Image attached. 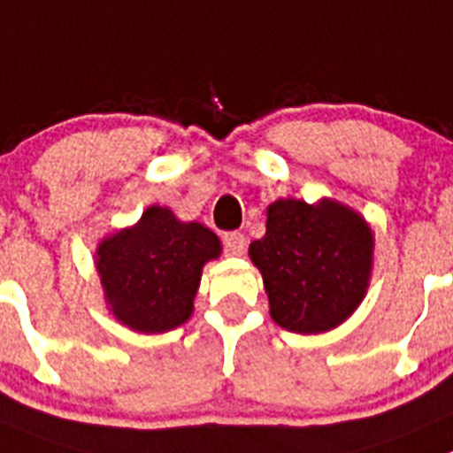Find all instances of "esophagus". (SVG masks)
I'll return each mask as SVG.
<instances>
[{"instance_id": "obj_1", "label": "esophagus", "mask_w": 453, "mask_h": 453, "mask_svg": "<svg viewBox=\"0 0 453 453\" xmlns=\"http://www.w3.org/2000/svg\"><path fill=\"white\" fill-rule=\"evenodd\" d=\"M224 251L229 253V256H242L244 249H247V238L242 234H224L222 238Z\"/></svg>"}]
</instances>
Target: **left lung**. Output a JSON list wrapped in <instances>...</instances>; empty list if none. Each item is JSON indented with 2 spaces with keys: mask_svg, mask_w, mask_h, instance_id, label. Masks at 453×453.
<instances>
[{
  "mask_svg": "<svg viewBox=\"0 0 453 453\" xmlns=\"http://www.w3.org/2000/svg\"><path fill=\"white\" fill-rule=\"evenodd\" d=\"M373 235L356 211L322 200H278L266 234L249 247L260 269L271 318L296 334H322L347 320L365 298Z\"/></svg>",
  "mask_w": 453,
  "mask_h": 453,
  "instance_id": "obj_1",
  "label": "left lung"
}]
</instances>
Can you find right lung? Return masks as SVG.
I'll list each match as a JSON object with an SVG mask.
<instances>
[{"label": "right lung", "mask_w": 453, "mask_h": 453, "mask_svg": "<svg viewBox=\"0 0 453 453\" xmlns=\"http://www.w3.org/2000/svg\"><path fill=\"white\" fill-rule=\"evenodd\" d=\"M219 251L213 231L150 206L133 229L97 249V271L115 318L140 334H162L187 322L202 266Z\"/></svg>", "instance_id": "add662e5"}]
</instances>
